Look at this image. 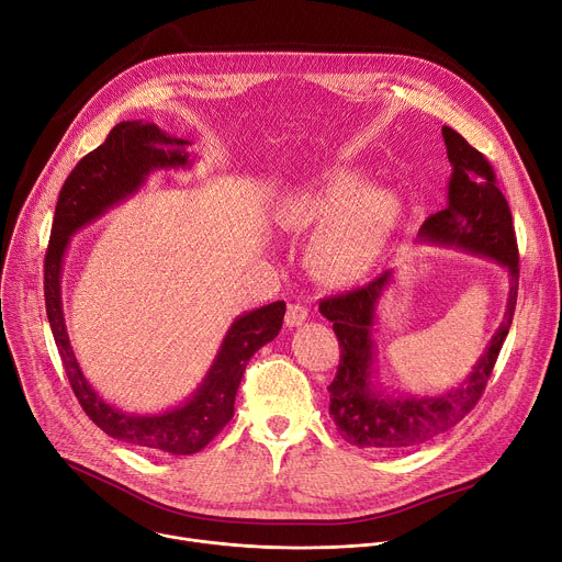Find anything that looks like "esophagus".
Masks as SVG:
<instances>
[{
  "label": "esophagus",
  "instance_id": "esophagus-1",
  "mask_svg": "<svg viewBox=\"0 0 562 562\" xmlns=\"http://www.w3.org/2000/svg\"><path fill=\"white\" fill-rule=\"evenodd\" d=\"M307 316H310V312H307V307H305L303 303H291V305L286 307L284 323H286L289 327H297V325H303V323L307 321Z\"/></svg>",
  "mask_w": 562,
  "mask_h": 562
}]
</instances>
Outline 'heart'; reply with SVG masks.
Returning <instances> with one entry per match:
<instances>
[{
    "instance_id": "b5f03b06",
    "label": "heart",
    "mask_w": 562,
    "mask_h": 562,
    "mask_svg": "<svg viewBox=\"0 0 562 562\" xmlns=\"http://www.w3.org/2000/svg\"><path fill=\"white\" fill-rule=\"evenodd\" d=\"M361 184L352 169H334L316 184L291 192L278 207L289 233H307V267L325 284L346 286L375 265L402 216V199L391 187Z\"/></svg>"
}]
</instances>
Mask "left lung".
I'll list each match as a JSON object with an SVG mask.
<instances>
[{
    "mask_svg": "<svg viewBox=\"0 0 562 562\" xmlns=\"http://www.w3.org/2000/svg\"><path fill=\"white\" fill-rule=\"evenodd\" d=\"M442 139L452 165L447 205L423 223L418 239L457 246L502 265L510 278L506 312L463 384L434 397H389L370 382L375 366V341L370 327L375 325V310L391 284L393 271H384L380 278L348 293L323 297L318 310L331 321L341 348L336 378L327 389L329 418L350 445L368 450H400L420 445L461 423L491 380L515 314L519 252L510 207L485 156L450 126H442Z\"/></svg>",
    "mask_w": 562,
    "mask_h": 562,
    "instance_id": "left-lung-1",
    "label": "left lung"
}]
</instances>
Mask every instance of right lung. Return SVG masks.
I'll list each match as a JSON object with an SVG mask.
<instances>
[{
	"instance_id": "obj_1",
	"label": "right lung",
	"mask_w": 562,
	"mask_h": 562,
	"mask_svg": "<svg viewBox=\"0 0 562 562\" xmlns=\"http://www.w3.org/2000/svg\"><path fill=\"white\" fill-rule=\"evenodd\" d=\"M187 144L190 142L171 137L156 124H146L142 120L117 124L108 133L105 142L81 158V162L67 176L58 194L45 255L47 318L67 380L79 404L90 420L108 436L142 447V450L169 452L176 457L201 452L231 423L246 363L261 346L276 339L286 305L278 301L239 316L223 339L203 384L190 400L158 416H137L124 414V411L103 402L81 372L65 329L60 269L74 233L88 226L108 207L137 192L151 171L190 165V154L184 151Z\"/></svg>"
}]
</instances>
